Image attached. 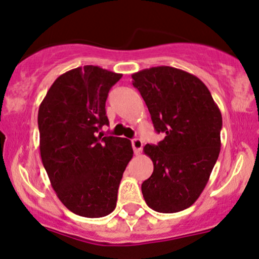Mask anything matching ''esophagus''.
<instances>
[{
  "label": "esophagus",
  "instance_id": "esophagus-1",
  "mask_svg": "<svg viewBox=\"0 0 259 259\" xmlns=\"http://www.w3.org/2000/svg\"><path fill=\"white\" fill-rule=\"evenodd\" d=\"M132 148L135 150V154H141L142 148H143V142L139 138H135L132 139Z\"/></svg>",
  "mask_w": 259,
  "mask_h": 259
}]
</instances>
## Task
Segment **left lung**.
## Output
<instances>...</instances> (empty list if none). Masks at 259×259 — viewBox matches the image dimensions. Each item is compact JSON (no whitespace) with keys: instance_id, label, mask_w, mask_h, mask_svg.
<instances>
[{"instance_id":"left-lung-1","label":"left lung","mask_w":259,"mask_h":259,"mask_svg":"<svg viewBox=\"0 0 259 259\" xmlns=\"http://www.w3.org/2000/svg\"><path fill=\"white\" fill-rule=\"evenodd\" d=\"M132 78L155 131L165 135L143 149L154 163L142 184L143 196L156 212L183 211L199 199L220 155L221 110L205 83L181 69L155 66Z\"/></svg>"}]
</instances>
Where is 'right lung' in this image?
<instances>
[{"mask_svg":"<svg viewBox=\"0 0 259 259\" xmlns=\"http://www.w3.org/2000/svg\"><path fill=\"white\" fill-rule=\"evenodd\" d=\"M121 74L84 65L60 75L38 109L39 153L66 208L100 218L116 207L117 190L133 156L128 139L103 137L105 102Z\"/></svg>","mask_w":259,"mask_h":259,"instance_id":"1","label":"right lung"}]
</instances>
